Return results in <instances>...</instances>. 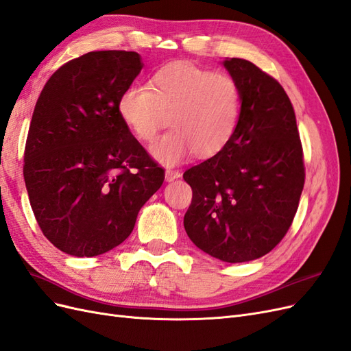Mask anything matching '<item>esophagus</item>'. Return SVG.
Masks as SVG:
<instances>
[{
    "label": "esophagus",
    "mask_w": 351,
    "mask_h": 351,
    "mask_svg": "<svg viewBox=\"0 0 351 351\" xmlns=\"http://www.w3.org/2000/svg\"><path fill=\"white\" fill-rule=\"evenodd\" d=\"M182 177V173L178 169H173V168H167L165 169V182H173V180H177Z\"/></svg>",
    "instance_id": "34e87169"
}]
</instances>
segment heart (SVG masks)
<instances>
[{"label": "heart", "mask_w": 351, "mask_h": 351, "mask_svg": "<svg viewBox=\"0 0 351 351\" xmlns=\"http://www.w3.org/2000/svg\"><path fill=\"white\" fill-rule=\"evenodd\" d=\"M119 114L137 141L152 142L167 123L173 130L151 146L156 161L174 165L195 152L214 156L236 132L240 89L226 73L177 61L156 70L151 88L130 84L120 95Z\"/></svg>", "instance_id": "1"}]
</instances>
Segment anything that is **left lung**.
<instances>
[{
	"label": "left lung",
	"instance_id": "obj_1",
	"mask_svg": "<svg viewBox=\"0 0 351 351\" xmlns=\"http://www.w3.org/2000/svg\"><path fill=\"white\" fill-rule=\"evenodd\" d=\"M222 66L240 89L236 132L224 149L183 174L193 190L184 230L228 263L262 258L282 240L304 184L293 105L281 84L241 58Z\"/></svg>",
	"mask_w": 351,
	"mask_h": 351
}]
</instances>
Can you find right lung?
I'll use <instances>...</instances> for the list:
<instances>
[{"instance_id": "add662e5", "label": "right lung", "mask_w": 351, "mask_h": 351, "mask_svg": "<svg viewBox=\"0 0 351 351\" xmlns=\"http://www.w3.org/2000/svg\"><path fill=\"white\" fill-rule=\"evenodd\" d=\"M134 51H93L60 67L32 115L25 183L38 224L57 249L92 258L121 244L164 183L119 114L141 73Z\"/></svg>"}]
</instances>
